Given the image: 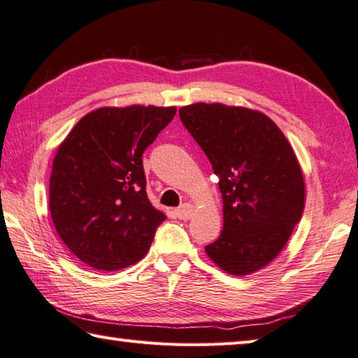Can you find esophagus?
Segmentation results:
<instances>
[{
	"instance_id": "esophagus-1",
	"label": "esophagus",
	"mask_w": 358,
	"mask_h": 358,
	"mask_svg": "<svg viewBox=\"0 0 358 358\" xmlns=\"http://www.w3.org/2000/svg\"><path fill=\"white\" fill-rule=\"evenodd\" d=\"M175 214H177V217L180 218V220H189L192 217V214H194V206L191 203H185V204H181V206L175 210Z\"/></svg>"
}]
</instances>
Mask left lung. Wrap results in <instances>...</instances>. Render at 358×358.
<instances>
[{
    "label": "left lung",
    "mask_w": 358,
    "mask_h": 358,
    "mask_svg": "<svg viewBox=\"0 0 358 358\" xmlns=\"http://www.w3.org/2000/svg\"><path fill=\"white\" fill-rule=\"evenodd\" d=\"M178 113L220 177L223 231L204 250L231 275L255 273L275 260L305 210L299 158L260 110L195 103Z\"/></svg>",
    "instance_id": "8db88e82"
}]
</instances>
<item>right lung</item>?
<instances>
[{
  "label": "right lung",
  "mask_w": 358,
  "mask_h": 358,
  "mask_svg": "<svg viewBox=\"0 0 358 358\" xmlns=\"http://www.w3.org/2000/svg\"><path fill=\"white\" fill-rule=\"evenodd\" d=\"M177 113L175 106H104L67 134L52 163L49 209L71 252L98 271L146 255L163 210L146 194L143 152Z\"/></svg>",
  "instance_id": "right-lung-1"
}]
</instances>
